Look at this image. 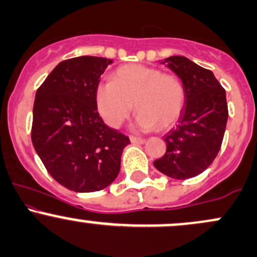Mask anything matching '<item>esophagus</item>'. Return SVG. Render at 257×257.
<instances>
[{
	"label": "esophagus",
	"instance_id": "1",
	"mask_svg": "<svg viewBox=\"0 0 257 257\" xmlns=\"http://www.w3.org/2000/svg\"><path fill=\"white\" fill-rule=\"evenodd\" d=\"M131 141L133 144H145L146 143V140L145 139H143V138H139V137H131Z\"/></svg>",
	"mask_w": 257,
	"mask_h": 257
}]
</instances>
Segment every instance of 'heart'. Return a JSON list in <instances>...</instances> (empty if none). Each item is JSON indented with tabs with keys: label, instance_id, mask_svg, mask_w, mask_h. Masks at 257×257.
Returning <instances> with one entry per match:
<instances>
[{
	"label": "heart",
	"instance_id": "obj_1",
	"mask_svg": "<svg viewBox=\"0 0 257 257\" xmlns=\"http://www.w3.org/2000/svg\"><path fill=\"white\" fill-rule=\"evenodd\" d=\"M95 102L100 116L111 128H118L137 107V124L152 131L175 124L184 111L185 87L173 73L157 67L129 64L118 67L112 81L96 85Z\"/></svg>",
	"mask_w": 257,
	"mask_h": 257
}]
</instances>
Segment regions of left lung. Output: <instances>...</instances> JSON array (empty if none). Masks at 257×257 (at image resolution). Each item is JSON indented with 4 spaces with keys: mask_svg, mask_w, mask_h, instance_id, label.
Returning <instances> with one entry per match:
<instances>
[{
    "mask_svg": "<svg viewBox=\"0 0 257 257\" xmlns=\"http://www.w3.org/2000/svg\"><path fill=\"white\" fill-rule=\"evenodd\" d=\"M162 64L181 79L186 102L179 124L164 138L166 153L153 164L169 178H194L213 163L220 151L228 117L226 91L210 70L190 59L175 55Z\"/></svg>",
    "mask_w": 257,
    "mask_h": 257,
    "instance_id": "8db88e82",
    "label": "left lung"
}]
</instances>
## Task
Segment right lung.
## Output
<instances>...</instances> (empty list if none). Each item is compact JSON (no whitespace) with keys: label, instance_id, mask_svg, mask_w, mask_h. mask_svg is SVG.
<instances>
[{"label":"right lung","instance_id":"obj_1","mask_svg":"<svg viewBox=\"0 0 257 257\" xmlns=\"http://www.w3.org/2000/svg\"><path fill=\"white\" fill-rule=\"evenodd\" d=\"M111 63L88 55L67 59L36 91L32 144L52 178L75 192H96L113 182L131 143L105 124L96 107V85Z\"/></svg>","mask_w":257,"mask_h":257}]
</instances>
